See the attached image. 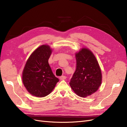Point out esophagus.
<instances>
[{"label":"esophagus","instance_id":"34e87169","mask_svg":"<svg viewBox=\"0 0 127 127\" xmlns=\"http://www.w3.org/2000/svg\"><path fill=\"white\" fill-rule=\"evenodd\" d=\"M59 79L61 80H64L66 79V76H60L59 77Z\"/></svg>","mask_w":127,"mask_h":127}]
</instances>
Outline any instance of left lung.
Wrapping results in <instances>:
<instances>
[{"mask_svg":"<svg viewBox=\"0 0 127 127\" xmlns=\"http://www.w3.org/2000/svg\"><path fill=\"white\" fill-rule=\"evenodd\" d=\"M75 56L76 69L70 86L78 96L85 97L95 93L101 86V70L95 56L89 49L83 48Z\"/></svg>","mask_w":127,"mask_h":127,"instance_id":"obj_1","label":"left lung"}]
</instances>
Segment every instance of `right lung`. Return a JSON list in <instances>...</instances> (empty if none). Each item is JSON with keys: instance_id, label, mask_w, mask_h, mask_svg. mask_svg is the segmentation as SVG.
<instances>
[{"instance_id": "1", "label": "right lung", "mask_w": 127, "mask_h": 127, "mask_svg": "<svg viewBox=\"0 0 127 127\" xmlns=\"http://www.w3.org/2000/svg\"><path fill=\"white\" fill-rule=\"evenodd\" d=\"M51 53L52 49L48 45H41L30 56L23 71L24 86L31 94L36 97L49 95L59 82L48 63Z\"/></svg>"}]
</instances>
